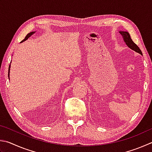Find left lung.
<instances>
[{
    "instance_id": "1",
    "label": "left lung",
    "mask_w": 152,
    "mask_h": 152,
    "mask_svg": "<svg viewBox=\"0 0 152 152\" xmlns=\"http://www.w3.org/2000/svg\"><path fill=\"white\" fill-rule=\"evenodd\" d=\"M121 35L122 36L124 41L126 42V45L128 46L129 48H131L132 50H133L135 52H137L140 54L142 55V52L141 51V50L140 49V48L137 46L136 44L134 42V41L132 40V38L130 37V35L128 33V32H124V31H120L119 32Z\"/></svg>"
}]
</instances>
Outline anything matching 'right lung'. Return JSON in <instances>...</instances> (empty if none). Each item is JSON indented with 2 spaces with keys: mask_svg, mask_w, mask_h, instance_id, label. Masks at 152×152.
I'll return each mask as SVG.
<instances>
[{
  "mask_svg": "<svg viewBox=\"0 0 152 152\" xmlns=\"http://www.w3.org/2000/svg\"><path fill=\"white\" fill-rule=\"evenodd\" d=\"M35 32H30V33H28V34H27L26 36V37H25V38H24V39L23 40V41H22V42H23V41H25L26 40H27V39H28V38L30 37V36H31V35H32L33 34H34V33ZM10 64L9 65V74H8V76H9V78H9V74H10Z\"/></svg>",
  "mask_w": 152,
  "mask_h": 152,
  "instance_id": "add662e5",
  "label": "right lung"
}]
</instances>
